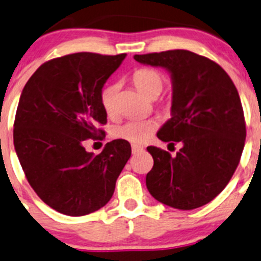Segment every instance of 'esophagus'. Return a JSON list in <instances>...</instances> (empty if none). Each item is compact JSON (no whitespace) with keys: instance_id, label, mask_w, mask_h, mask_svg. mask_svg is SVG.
<instances>
[{"instance_id":"obj_1","label":"esophagus","mask_w":261,"mask_h":261,"mask_svg":"<svg viewBox=\"0 0 261 261\" xmlns=\"http://www.w3.org/2000/svg\"><path fill=\"white\" fill-rule=\"evenodd\" d=\"M131 149H133V153H139V152L144 151V147L140 146V145H136V144L131 145Z\"/></svg>"}]
</instances>
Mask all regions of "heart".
<instances>
[{"instance_id": "heart-1", "label": "heart", "mask_w": 261, "mask_h": 261, "mask_svg": "<svg viewBox=\"0 0 261 261\" xmlns=\"http://www.w3.org/2000/svg\"><path fill=\"white\" fill-rule=\"evenodd\" d=\"M133 80L139 91L149 98L158 97L163 91L164 82H165L164 76L152 68L138 70L134 73ZM117 91H119L117 84H109L101 91V105L109 116H112L116 112ZM156 127H158V122L153 119L128 120L115 127L114 135L133 144H142L151 138Z\"/></svg>"}]
</instances>
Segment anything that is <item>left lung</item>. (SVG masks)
Segmentation results:
<instances>
[{
  "label": "left lung",
  "mask_w": 261,
  "mask_h": 261,
  "mask_svg": "<svg viewBox=\"0 0 261 261\" xmlns=\"http://www.w3.org/2000/svg\"><path fill=\"white\" fill-rule=\"evenodd\" d=\"M134 59L170 73L171 119L161 126L158 138L182 145L172 156L147 147L153 159L146 175L147 190L175 209L202 206L224 190L243 153L246 128L237 87L218 64L188 50L135 55Z\"/></svg>",
  "instance_id": "obj_1"
}]
</instances>
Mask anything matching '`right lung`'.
<instances>
[{"label":"right lung","instance_id":"right-lung-1","mask_svg":"<svg viewBox=\"0 0 261 261\" xmlns=\"http://www.w3.org/2000/svg\"><path fill=\"white\" fill-rule=\"evenodd\" d=\"M126 54L66 55L45 62L30 77L18 102L13 144L30 185L59 213L82 216L110 201L131 156L126 140L108 142L98 155L84 141L94 139L108 114L101 91Z\"/></svg>","mask_w":261,"mask_h":261}]
</instances>
